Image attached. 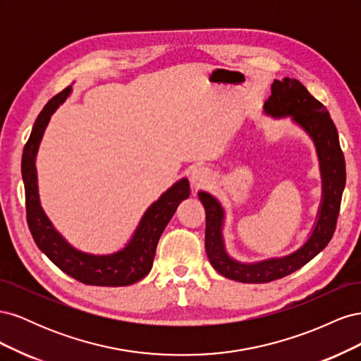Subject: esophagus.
<instances>
[{
	"mask_svg": "<svg viewBox=\"0 0 361 361\" xmlns=\"http://www.w3.org/2000/svg\"><path fill=\"white\" fill-rule=\"evenodd\" d=\"M190 180H191V183L194 185V188H195V190L203 188L204 185L211 180V173L207 171L206 169H203V167L194 169V170L191 171Z\"/></svg>",
	"mask_w": 361,
	"mask_h": 361,
	"instance_id": "34e87169",
	"label": "esophagus"
}]
</instances>
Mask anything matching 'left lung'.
I'll list each match as a JSON object with an SVG mask.
<instances>
[{
	"instance_id": "left-lung-1",
	"label": "left lung",
	"mask_w": 361,
	"mask_h": 361,
	"mask_svg": "<svg viewBox=\"0 0 361 361\" xmlns=\"http://www.w3.org/2000/svg\"><path fill=\"white\" fill-rule=\"evenodd\" d=\"M264 110L267 116L274 118L290 117L292 122L301 126L313 140L319 159L322 199L313 231L307 241L297 251L283 257L243 264L228 256L226 251L223 239V206L209 192H199V199L206 212L204 247L207 259L221 276L241 283H268L283 279L319 255L329 245L336 231L346 182L345 158L333 120L326 108L316 101L298 80H274Z\"/></svg>"
}]
</instances>
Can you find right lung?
<instances>
[{
	"instance_id": "obj_1",
	"label": "right lung",
	"mask_w": 361,
	"mask_h": 361,
	"mask_svg": "<svg viewBox=\"0 0 361 361\" xmlns=\"http://www.w3.org/2000/svg\"><path fill=\"white\" fill-rule=\"evenodd\" d=\"M72 85L56 94L37 116L23 154V179L25 185L27 221L32 239L52 264L84 285L129 286L146 277L152 265L159 238L182 200L190 197V182L182 178L161 197L152 203L140 220L130 241L111 255H89L73 248L52 226L43 212L39 199L36 155L51 116L68 99Z\"/></svg>"
}]
</instances>
